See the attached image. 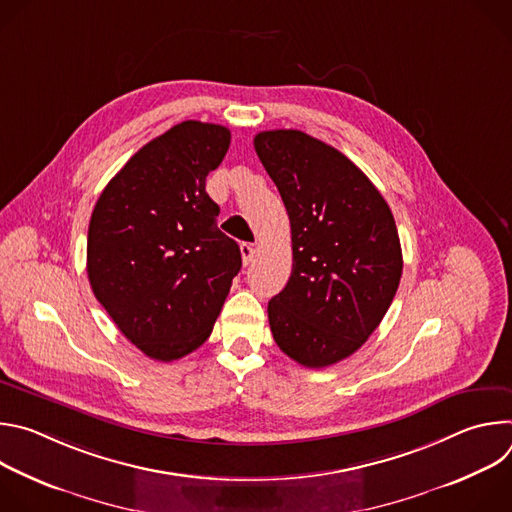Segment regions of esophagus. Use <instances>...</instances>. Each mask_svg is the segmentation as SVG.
Here are the masks:
<instances>
[{"label":"esophagus","mask_w":512,"mask_h":512,"mask_svg":"<svg viewBox=\"0 0 512 512\" xmlns=\"http://www.w3.org/2000/svg\"><path fill=\"white\" fill-rule=\"evenodd\" d=\"M241 257H243V263L249 265L255 257V245L253 243H241Z\"/></svg>","instance_id":"obj_1"}]
</instances>
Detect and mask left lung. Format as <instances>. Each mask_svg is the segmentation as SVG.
<instances>
[{"mask_svg": "<svg viewBox=\"0 0 512 512\" xmlns=\"http://www.w3.org/2000/svg\"><path fill=\"white\" fill-rule=\"evenodd\" d=\"M291 225L294 267L267 306L277 346L308 369L354 354L385 318L403 257L395 218L344 154L298 129L255 135Z\"/></svg>", "mask_w": 512, "mask_h": 512, "instance_id": "left-lung-1", "label": "left lung"}]
</instances>
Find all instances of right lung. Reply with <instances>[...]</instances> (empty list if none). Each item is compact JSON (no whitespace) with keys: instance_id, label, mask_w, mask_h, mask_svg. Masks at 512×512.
I'll return each instance as SVG.
<instances>
[{"instance_id":"add662e5","label":"right lung","mask_w":512,"mask_h":512,"mask_svg":"<svg viewBox=\"0 0 512 512\" xmlns=\"http://www.w3.org/2000/svg\"><path fill=\"white\" fill-rule=\"evenodd\" d=\"M231 131L182 121L145 143L101 192L87 239L93 294L143 354L176 360L210 336L241 269L206 176Z\"/></svg>"}]
</instances>
